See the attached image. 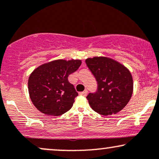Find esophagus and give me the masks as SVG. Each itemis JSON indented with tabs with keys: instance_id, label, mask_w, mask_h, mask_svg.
<instances>
[{
	"instance_id": "obj_1",
	"label": "esophagus",
	"mask_w": 159,
	"mask_h": 159,
	"mask_svg": "<svg viewBox=\"0 0 159 159\" xmlns=\"http://www.w3.org/2000/svg\"><path fill=\"white\" fill-rule=\"evenodd\" d=\"M87 93H88V92H87V90H85L84 91H83V92H80L79 93V95H81V96H87Z\"/></svg>"
}]
</instances>
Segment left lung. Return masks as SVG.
Returning a JSON list of instances; mask_svg holds the SVG:
<instances>
[{
    "instance_id": "obj_1",
    "label": "left lung",
    "mask_w": 159,
    "mask_h": 159,
    "mask_svg": "<svg viewBox=\"0 0 159 159\" xmlns=\"http://www.w3.org/2000/svg\"><path fill=\"white\" fill-rule=\"evenodd\" d=\"M86 64L97 81V90L87 98L91 108L107 116L123 110L133 93L130 71L119 62L106 57L87 58Z\"/></svg>"
}]
</instances>
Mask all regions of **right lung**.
<instances>
[{
  "label": "right lung",
  "instance_id": "obj_1",
  "mask_svg": "<svg viewBox=\"0 0 159 159\" xmlns=\"http://www.w3.org/2000/svg\"><path fill=\"white\" fill-rule=\"evenodd\" d=\"M81 64V60H56L33 71L28 79V92L40 112L60 116L70 110L78 93L68 77Z\"/></svg>",
  "mask_w": 159,
  "mask_h": 159
}]
</instances>
